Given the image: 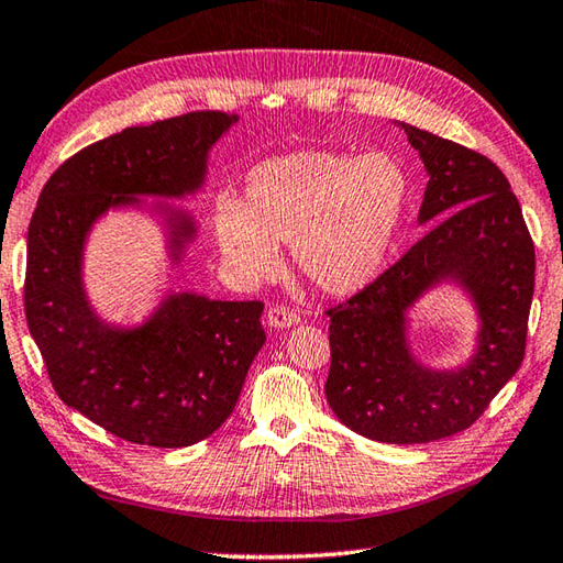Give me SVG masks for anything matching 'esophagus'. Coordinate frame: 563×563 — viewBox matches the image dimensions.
Here are the masks:
<instances>
[{"mask_svg": "<svg viewBox=\"0 0 563 563\" xmlns=\"http://www.w3.org/2000/svg\"><path fill=\"white\" fill-rule=\"evenodd\" d=\"M298 320H301V316L286 306H272L267 311V323L272 328H291L298 323Z\"/></svg>", "mask_w": 563, "mask_h": 563, "instance_id": "34e87169", "label": "esophagus"}]
</instances>
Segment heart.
Returning a JSON list of instances; mask_svg holds the SVG:
<instances>
[{"label":"heart","mask_w":563,"mask_h":563,"mask_svg":"<svg viewBox=\"0 0 563 563\" xmlns=\"http://www.w3.org/2000/svg\"><path fill=\"white\" fill-rule=\"evenodd\" d=\"M410 199V177L388 153L298 151L269 157L245 179V203H216L213 231L231 265L245 274L277 267L289 240L296 272L328 296L369 284Z\"/></svg>","instance_id":"b5f03b06"}]
</instances>
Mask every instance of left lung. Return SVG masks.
I'll use <instances>...</instances> for the list:
<instances>
[{"label": "left lung", "instance_id": "8db88e82", "mask_svg": "<svg viewBox=\"0 0 563 563\" xmlns=\"http://www.w3.org/2000/svg\"><path fill=\"white\" fill-rule=\"evenodd\" d=\"M428 169L420 223H439L394 267L330 308L325 396L342 426L388 444L450 438L484 416L525 357L534 245L506 175L476 151L400 123ZM454 280L475 301L473 360L432 371L411 357L405 313Z\"/></svg>", "mask_w": 563, "mask_h": 563}]
</instances>
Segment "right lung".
Returning <instances> with one entry per match:
<instances>
[{"mask_svg": "<svg viewBox=\"0 0 563 563\" xmlns=\"http://www.w3.org/2000/svg\"><path fill=\"white\" fill-rule=\"evenodd\" d=\"M235 113L191 111L87 145L45 181L29 225L24 306L55 394L117 438L189 446L231 416L265 345L262 301L169 294L143 325L101 320L85 294V240L99 216L143 197L185 199ZM172 260L197 235L185 211L159 206Z\"/></svg>", "mask_w": 563, "mask_h": 563, "instance_id": "right-lung-1", "label": "right lung"}]
</instances>
